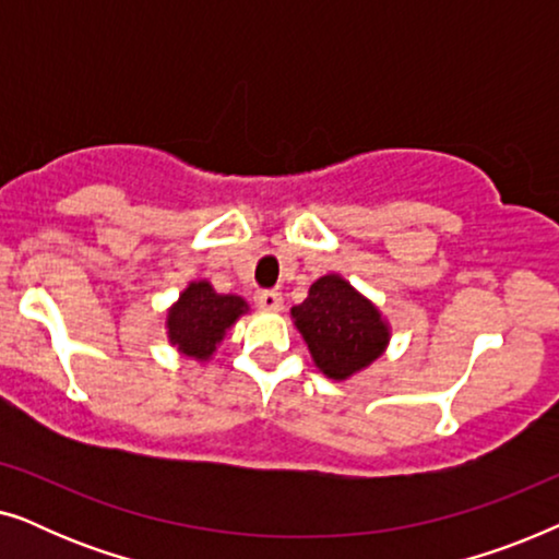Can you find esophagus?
Listing matches in <instances>:
<instances>
[{
	"label": "esophagus",
	"mask_w": 559,
	"mask_h": 559,
	"mask_svg": "<svg viewBox=\"0 0 559 559\" xmlns=\"http://www.w3.org/2000/svg\"><path fill=\"white\" fill-rule=\"evenodd\" d=\"M254 305H257L259 310L277 312V310H282V295L280 293H272V289H264V293H257L254 295Z\"/></svg>",
	"instance_id": "34e87169"
}]
</instances>
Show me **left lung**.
<instances>
[{
	"instance_id": "obj_1",
	"label": "left lung",
	"mask_w": 559,
	"mask_h": 559,
	"mask_svg": "<svg viewBox=\"0 0 559 559\" xmlns=\"http://www.w3.org/2000/svg\"><path fill=\"white\" fill-rule=\"evenodd\" d=\"M308 343L312 364L333 381H346L379 361L392 341V325L369 297L341 274L312 282L308 297L289 310Z\"/></svg>"
}]
</instances>
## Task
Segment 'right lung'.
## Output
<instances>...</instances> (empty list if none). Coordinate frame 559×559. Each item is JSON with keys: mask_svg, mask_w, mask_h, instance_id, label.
<instances>
[{"mask_svg": "<svg viewBox=\"0 0 559 559\" xmlns=\"http://www.w3.org/2000/svg\"><path fill=\"white\" fill-rule=\"evenodd\" d=\"M247 312L249 305L243 297L221 295L209 280H193L165 312L167 341L178 354L205 364L216 356L221 341Z\"/></svg>", "mask_w": 559, "mask_h": 559, "instance_id": "obj_1", "label": "right lung"}]
</instances>
